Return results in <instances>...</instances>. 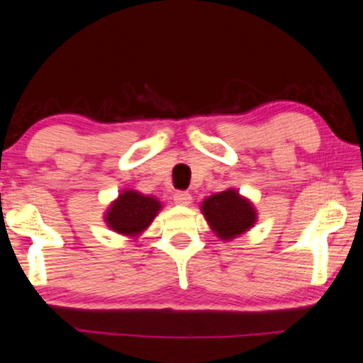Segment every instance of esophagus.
<instances>
[{
    "instance_id": "esophagus-1",
    "label": "esophagus",
    "mask_w": 363,
    "mask_h": 363,
    "mask_svg": "<svg viewBox=\"0 0 363 363\" xmlns=\"http://www.w3.org/2000/svg\"><path fill=\"white\" fill-rule=\"evenodd\" d=\"M193 196L190 191H177L175 193V203H178V205L182 206H188L191 203Z\"/></svg>"
}]
</instances>
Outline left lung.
Masks as SVG:
<instances>
[{"mask_svg": "<svg viewBox=\"0 0 363 363\" xmlns=\"http://www.w3.org/2000/svg\"><path fill=\"white\" fill-rule=\"evenodd\" d=\"M201 213L221 241L235 240L257 221L256 208L235 188L208 196L201 203Z\"/></svg>", "mask_w": 363, "mask_h": 363, "instance_id": "1", "label": "left lung"}]
</instances>
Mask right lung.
Segmentation results:
<instances>
[{"instance_id":"obj_1","label":"right lung","mask_w":363,"mask_h":363,"mask_svg":"<svg viewBox=\"0 0 363 363\" xmlns=\"http://www.w3.org/2000/svg\"><path fill=\"white\" fill-rule=\"evenodd\" d=\"M162 203L158 198L142 195L135 190H123L104 215V221L112 231L127 238H138L152 225Z\"/></svg>"}]
</instances>
